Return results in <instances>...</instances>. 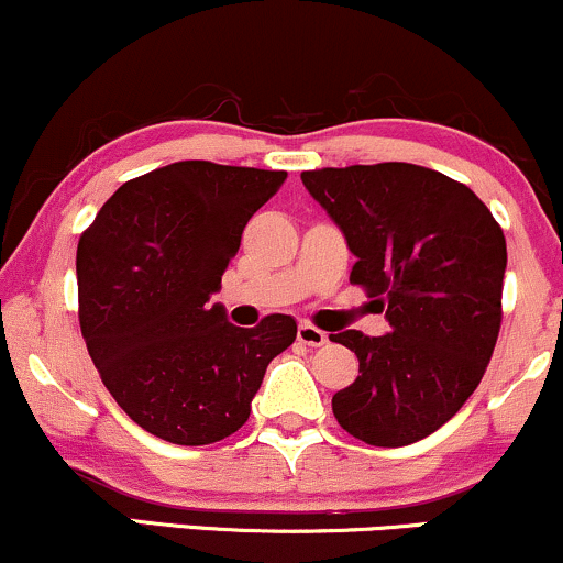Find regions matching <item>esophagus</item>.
<instances>
[{
	"label": "esophagus",
	"instance_id": "34e87169",
	"mask_svg": "<svg viewBox=\"0 0 563 563\" xmlns=\"http://www.w3.org/2000/svg\"><path fill=\"white\" fill-rule=\"evenodd\" d=\"M298 340H300L302 345H311V349H319V345L327 343V332L319 330V327L308 324V321H300Z\"/></svg>",
	"mask_w": 563,
	"mask_h": 563
}]
</instances>
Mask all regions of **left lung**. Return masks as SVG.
<instances>
[{"mask_svg":"<svg viewBox=\"0 0 563 563\" xmlns=\"http://www.w3.org/2000/svg\"><path fill=\"white\" fill-rule=\"evenodd\" d=\"M308 194L345 233L358 284L390 332L330 334L358 377L332 396L340 426L372 446L439 431L482 383L503 321L500 223L465 183L407 162L308 169Z\"/></svg>","mask_w":563,"mask_h":563,"instance_id":"8db88e82","label":"left lung"}]
</instances>
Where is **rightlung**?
Segmentation results:
<instances>
[{"label": "right lung", "mask_w": 563, "mask_h": 563, "mask_svg": "<svg viewBox=\"0 0 563 563\" xmlns=\"http://www.w3.org/2000/svg\"><path fill=\"white\" fill-rule=\"evenodd\" d=\"M284 180V169L175 162L124 183L81 233V338L113 401L169 444L236 433L265 366L295 343L292 316L242 330L207 306Z\"/></svg>", "instance_id": "1"}]
</instances>
